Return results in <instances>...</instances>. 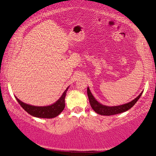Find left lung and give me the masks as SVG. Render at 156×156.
Wrapping results in <instances>:
<instances>
[{"mask_svg": "<svg viewBox=\"0 0 156 156\" xmlns=\"http://www.w3.org/2000/svg\"><path fill=\"white\" fill-rule=\"evenodd\" d=\"M143 91H142L140 94L136 97L135 99L132 100V101L127 102V103L118 105V106H106V105H103L99 102H98L96 98L92 95L91 92L89 87H87V95L89 100V102H90L91 107L92 109L98 114L102 115H115L118 114V113H121L122 112H126L129 109L133 106L136 103V102L139 100L142 94Z\"/></svg>", "mask_w": 156, "mask_h": 156, "instance_id": "obj_1", "label": "left lung"}]
</instances>
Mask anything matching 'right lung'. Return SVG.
I'll list each match as a JSON object with an SVG mask.
<instances>
[{"label":"right lung","instance_id":"right-lung-1","mask_svg":"<svg viewBox=\"0 0 156 156\" xmlns=\"http://www.w3.org/2000/svg\"><path fill=\"white\" fill-rule=\"evenodd\" d=\"M68 89L69 87L65 89L61 97L56 102L51 105H48V106L38 107L30 105L22 102L17 97H15L18 103L23 108V109L25 110L31 115L41 118H53L58 115L65 109V98Z\"/></svg>","mask_w":156,"mask_h":156}]
</instances>
